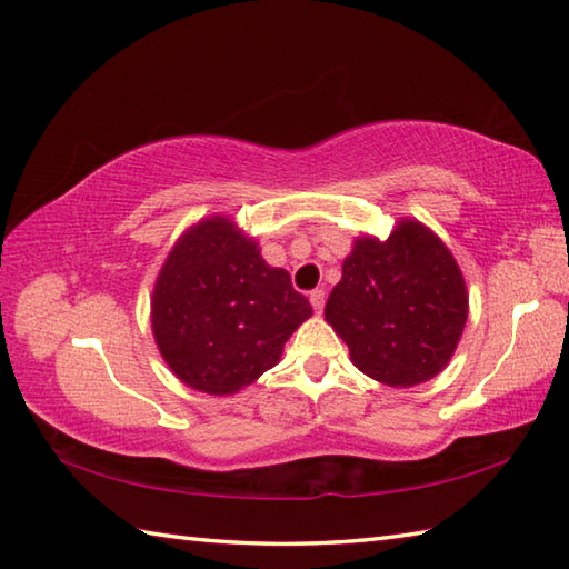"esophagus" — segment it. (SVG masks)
I'll return each instance as SVG.
<instances>
[{
  "label": "esophagus",
  "instance_id": "esophagus-1",
  "mask_svg": "<svg viewBox=\"0 0 569 569\" xmlns=\"http://www.w3.org/2000/svg\"><path fill=\"white\" fill-rule=\"evenodd\" d=\"M310 306L316 308V312H322V308H325V291H322V288L310 291Z\"/></svg>",
  "mask_w": 569,
  "mask_h": 569
}]
</instances>
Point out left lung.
Returning a JSON list of instances; mask_svg holds the SVG:
<instances>
[{"label": "left lung", "instance_id": "8db88e82", "mask_svg": "<svg viewBox=\"0 0 569 569\" xmlns=\"http://www.w3.org/2000/svg\"><path fill=\"white\" fill-rule=\"evenodd\" d=\"M325 318L359 371L389 386H416L455 352L467 322L465 278L430 229L403 220L386 241L357 239Z\"/></svg>", "mask_w": 569, "mask_h": 569}]
</instances>
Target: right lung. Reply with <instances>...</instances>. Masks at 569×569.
<instances>
[{
	"label": "right lung",
	"instance_id": "right-lung-1",
	"mask_svg": "<svg viewBox=\"0 0 569 569\" xmlns=\"http://www.w3.org/2000/svg\"><path fill=\"white\" fill-rule=\"evenodd\" d=\"M312 316L291 276L251 239L212 217L178 239L153 288L151 328L168 367L190 389L227 396L257 381Z\"/></svg>",
	"mask_w": 569,
	"mask_h": 569
}]
</instances>
